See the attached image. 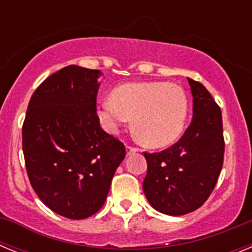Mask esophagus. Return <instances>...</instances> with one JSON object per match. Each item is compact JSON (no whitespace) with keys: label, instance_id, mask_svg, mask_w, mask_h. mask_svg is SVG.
<instances>
[{"label":"esophagus","instance_id":"1","mask_svg":"<svg viewBox=\"0 0 252 252\" xmlns=\"http://www.w3.org/2000/svg\"><path fill=\"white\" fill-rule=\"evenodd\" d=\"M136 151H139V149L132 148V146H126V154L127 155H131V154H135Z\"/></svg>","mask_w":252,"mask_h":252}]
</instances>
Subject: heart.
<instances>
[{
    "mask_svg": "<svg viewBox=\"0 0 252 252\" xmlns=\"http://www.w3.org/2000/svg\"><path fill=\"white\" fill-rule=\"evenodd\" d=\"M97 115L108 132H117L133 116L132 128L150 148L170 145L182 135L188 116V97L168 82H139L117 87L99 103Z\"/></svg>",
    "mask_w": 252,
    "mask_h": 252,
    "instance_id": "1",
    "label": "heart"
}]
</instances>
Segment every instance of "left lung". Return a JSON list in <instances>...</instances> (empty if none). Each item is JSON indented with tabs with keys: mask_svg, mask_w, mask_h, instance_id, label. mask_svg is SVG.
<instances>
[{
	"mask_svg": "<svg viewBox=\"0 0 252 252\" xmlns=\"http://www.w3.org/2000/svg\"><path fill=\"white\" fill-rule=\"evenodd\" d=\"M193 119L178 142L160 153H144L148 161L142 189L154 208L169 216L198 209L215 189L223 165L221 108L206 87L188 78Z\"/></svg>",
	"mask_w": 252,
	"mask_h": 252,
	"instance_id": "8db88e82",
	"label": "left lung"
}]
</instances>
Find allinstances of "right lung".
<instances>
[{"mask_svg":"<svg viewBox=\"0 0 252 252\" xmlns=\"http://www.w3.org/2000/svg\"><path fill=\"white\" fill-rule=\"evenodd\" d=\"M95 69L68 65L46 78L29 102L22 125L26 171L37 197L58 215L83 220L106 201L126 155L97 116Z\"/></svg>","mask_w":252,"mask_h":252,"instance_id":"1","label":"right lung"}]
</instances>
